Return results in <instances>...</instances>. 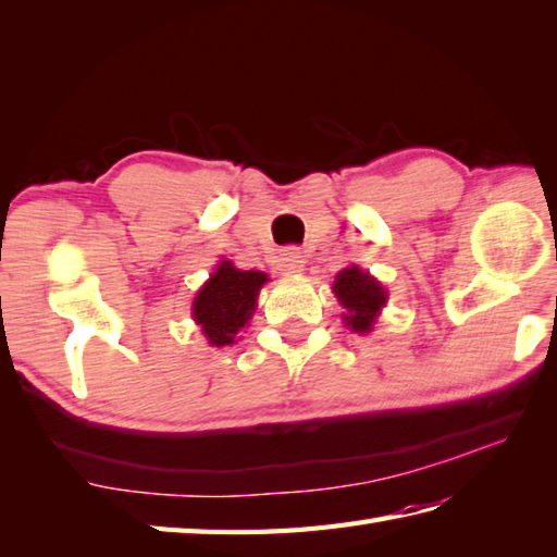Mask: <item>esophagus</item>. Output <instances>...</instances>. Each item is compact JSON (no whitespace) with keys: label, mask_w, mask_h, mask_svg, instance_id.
Segmentation results:
<instances>
[{"label":"esophagus","mask_w":557,"mask_h":557,"mask_svg":"<svg viewBox=\"0 0 557 557\" xmlns=\"http://www.w3.org/2000/svg\"><path fill=\"white\" fill-rule=\"evenodd\" d=\"M304 256L297 251V248H287V251L280 253V260H277V268L282 275H297V272L304 270Z\"/></svg>","instance_id":"obj_1"}]
</instances>
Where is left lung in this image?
I'll use <instances>...</instances> for the list:
<instances>
[{"label":"left lung","mask_w":557,"mask_h":557,"mask_svg":"<svg viewBox=\"0 0 557 557\" xmlns=\"http://www.w3.org/2000/svg\"><path fill=\"white\" fill-rule=\"evenodd\" d=\"M335 297L339 304L345 306V323L351 327L354 333H371L377 313L387 301V292L383 289L381 282L371 277L369 272H363L357 265H349L337 272L335 285H333Z\"/></svg>","instance_id":"left-lung-1"}]
</instances>
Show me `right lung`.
Returning a JSON list of instances; mask_svg holds the SVG:
<instances>
[{
	"mask_svg": "<svg viewBox=\"0 0 557 557\" xmlns=\"http://www.w3.org/2000/svg\"><path fill=\"white\" fill-rule=\"evenodd\" d=\"M265 282V272L239 270L230 260H222L215 268L196 294L191 309L194 321L212 347L232 345L239 330L248 325L256 311V297Z\"/></svg>",
	"mask_w": 557,
	"mask_h": 557,
	"instance_id": "add662e5",
	"label": "right lung"
}]
</instances>
